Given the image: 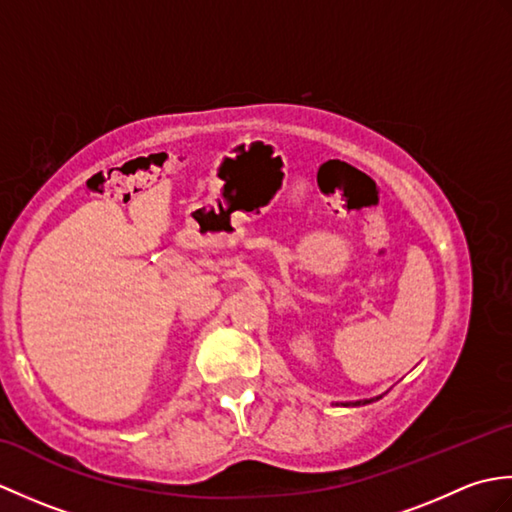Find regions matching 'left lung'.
I'll use <instances>...</instances> for the list:
<instances>
[{
	"mask_svg": "<svg viewBox=\"0 0 512 512\" xmlns=\"http://www.w3.org/2000/svg\"><path fill=\"white\" fill-rule=\"evenodd\" d=\"M380 396H376V398H369V400H356V402H345V405H367V402H374V400H378Z\"/></svg>",
	"mask_w": 512,
	"mask_h": 512,
	"instance_id": "8db88e82",
	"label": "left lung"
}]
</instances>
